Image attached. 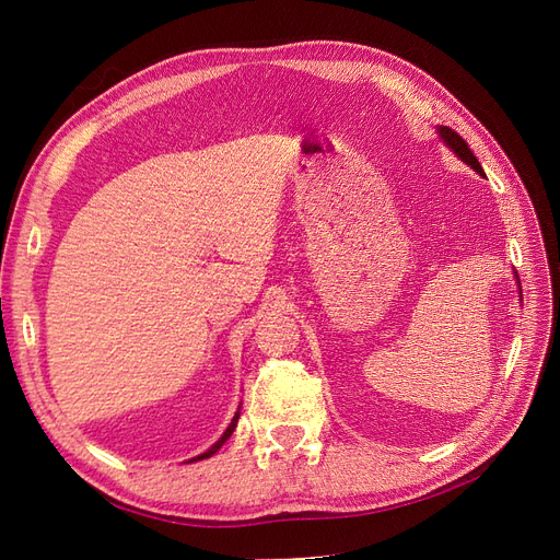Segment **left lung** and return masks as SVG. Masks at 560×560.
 Listing matches in <instances>:
<instances>
[{
  "mask_svg": "<svg viewBox=\"0 0 560 560\" xmlns=\"http://www.w3.org/2000/svg\"><path fill=\"white\" fill-rule=\"evenodd\" d=\"M435 131H438L440 140H443V142L450 147V150H452V152H454V154H456L465 165L472 167L477 174L486 176V174H483V167H481V163L477 161V156L472 154V150H469L467 142H465V140H463L454 129L440 125V127H435ZM515 279H517V275H515ZM517 288H520V279H517ZM520 298H522V288H520Z\"/></svg>",
  "mask_w": 560,
  "mask_h": 560,
  "instance_id": "1",
  "label": "left lung"
}]
</instances>
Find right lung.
I'll return each mask as SVG.
<instances>
[{
  "mask_svg": "<svg viewBox=\"0 0 560 560\" xmlns=\"http://www.w3.org/2000/svg\"><path fill=\"white\" fill-rule=\"evenodd\" d=\"M238 418H241V406H238V410H235V416L231 418V422H229V427L224 429V433L220 435V440H218V443H213L209 450H206L203 454H199V456H195V458H190V460H186V463H195V460H201V458H211L224 443H226V440L231 438V433L235 431V427H238Z\"/></svg>",
  "mask_w": 560,
  "mask_h": 560,
  "instance_id": "add662e5",
  "label": "right lung"
}]
</instances>
